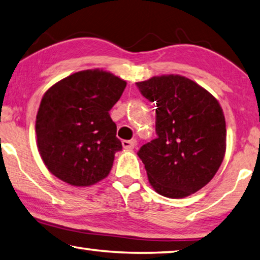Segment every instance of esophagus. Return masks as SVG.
<instances>
[{
	"mask_svg": "<svg viewBox=\"0 0 260 260\" xmlns=\"http://www.w3.org/2000/svg\"><path fill=\"white\" fill-rule=\"evenodd\" d=\"M122 146L126 151H130V149H134L136 146H137V142L135 139L133 140H123L122 142Z\"/></svg>",
	"mask_w": 260,
	"mask_h": 260,
	"instance_id": "obj_1",
	"label": "esophagus"
}]
</instances>
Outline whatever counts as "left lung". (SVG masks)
Here are the masks:
<instances>
[{"instance_id": "left-lung-1", "label": "left lung", "mask_w": 260, "mask_h": 260, "mask_svg": "<svg viewBox=\"0 0 260 260\" xmlns=\"http://www.w3.org/2000/svg\"><path fill=\"white\" fill-rule=\"evenodd\" d=\"M156 104L157 138L138 156L157 194L183 199L204 187L226 152V122L220 104L197 82L181 75L153 76L137 82Z\"/></svg>"}]
</instances>
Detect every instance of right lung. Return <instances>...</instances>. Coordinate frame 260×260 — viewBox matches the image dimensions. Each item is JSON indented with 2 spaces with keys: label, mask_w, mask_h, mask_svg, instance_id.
<instances>
[{
  "label": "right lung",
  "mask_w": 260,
  "mask_h": 260,
  "mask_svg": "<svg viewBox=\"0 0 260 260\" xmlns=\"http://www.w3.org/2000/svg\"><path fill=\"white\" fill-rule=\"evenodd\" d=\"M125 85L121 77L94 68L71 74L45 91L36 115V144L58 179L84 187L108 176L122 149L109 111Z\"/></svg>",
  "instance_id": "add662e5"
}]
</instances>
